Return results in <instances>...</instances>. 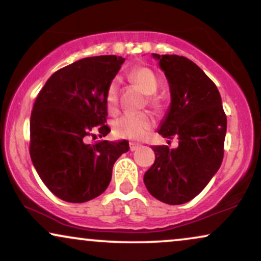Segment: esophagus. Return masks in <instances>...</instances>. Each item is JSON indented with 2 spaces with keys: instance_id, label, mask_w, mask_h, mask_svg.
<instances>
[{
  "instance_id": "1",
  "label": "esophagus",
  "mask_w": 261,
  "mask_h": 261,
  "mask_svg": "<svg viewBox=\"0 0 261 261\" xmlns=\"http://www.w3.org/2000/svg\"><path fill=\"white\" fill-rule=\"evenodd\" d=\"M129 148H130L132 152L137 151L138 148H140V145H139V144H134V142H129Z\"/></svg>"
}]
</instances>
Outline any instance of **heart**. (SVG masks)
Masks as SVG:
<instances>
[{
    "label": "heart",
    "instance_id": "1",
    "mask_svg": "<svg viewBox=\"0 0 261 261\" xmlns=\"http://www.w3.org/2000/svg\"><path fill=\"white\" fill-rule=\"evenodd\" d=\"M130 80L141 89L146 95H151L148 97L149 105L153 107H159V99L152 94L158 90V80L154 72L151 69L145 66H138L130 71ZM117 101H119V80L115 78L110 82L106 94L107 107L110 112L116 109ZM154 124L152 116L147 113H128L117 119L114 123V130L120 138L132 139V140H141L147 134Z\"/></svg>",
    "mask_w": 261,
    "mask_h": 261
}]
</instances>
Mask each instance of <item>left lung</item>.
<instances>
[{"mask_svg": "<svg viewBox=\"0 0 261 261\" xmlns=\"http://www.w3.org/2000/svg\"><path fill=\"white\" fill-rule=\"evenodd\" d=\"M170 85L171 103L158 133L178 138V147L152 146L155 162L144 181L153 197L171 205L196 197L223 159L227 117L214 82L190 59L155 55Z\"/></svg>", "mask_w": 261, "mask_h": 261, "instance_id": "1", "label": "left lung"}]
</instances>
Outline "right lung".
Returning a JSON list of instances; mask_svg holds the SVG:
<instances>
[{"instance_id":"1","label":"right lung","mask_w":261,"mask_h":261,"mask_svg":"<svg viewBox=\"0 0 261 261\" xmlns=\"http://www.w3.org/2000/svg\"><path fill=\"white\" fill-rule=\"evenodd\" d=\"M124 62L122 57L98 56L77 60L48 78L35 99L31 115L32 163L39 177L57 197L83 203L108 188L113 166L128 152L127 140H99L106 137V94Z\"/></svg>"}]
</instances>
